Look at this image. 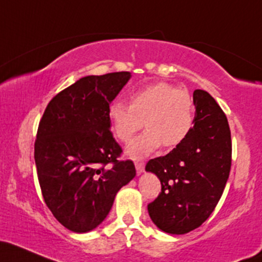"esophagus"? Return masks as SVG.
I'll return each mask as SVG.
<instances>
[{
  "mask_svg": "<svg viewBox=\"0 0 262 262\" xmlns=\"http://www.w3.org/2000/svg\"><path fill=\"white\" fill-rule=\"evenodd\" d=\"M144 166H145L144 162H136V169L138 174H142L143 171H144Z\"/></svg>",
  "mask_w": 262,
  "mask_h": 262,
  "instance_id": "34e87169",
  "label": "esophagus"
}]
</instances>
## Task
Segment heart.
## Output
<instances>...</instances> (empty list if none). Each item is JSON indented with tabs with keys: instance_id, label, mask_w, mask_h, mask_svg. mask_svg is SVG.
I'll use <instances>...</instances> for the list:
<instances>
[{
	"instance_id": "b5f03b06",
	"label": "heart",
	"mask_w": 262,
	"mask_h": 262,
	"mask_svg": "<svg viewBox=\"0 0 262 262\" xmlns=\"http://www.w3.org/2000/svg\"><path fill=\"white\" fill-rule=\"evenodd\" d=\"M108 118L112 130L120 142L128 143L142 128L146 130L129 143L126 154L143 158L159 149L182 144L194 125V104L183 89L159 82L130 94L129 105L122 102L111 103Z\"/></svg>"
}]
</instances>
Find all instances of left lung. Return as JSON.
<instances>
[{
	"mask_svg": "<svg viewBox=\"0 0 262 262\" xmlns=\"http://www.w3.org/2000/svg\"><path fill=\"white\" fill-rule=\"evenodd\" d=\"M191 133L164 157L145 166L159 178L162 192L148 205L149 216L162 231L183 235L199 228L219 203L231 168L228 119L208 92L195 89Z\"/></svg>",
	"mask_w": 262,
	"mask_h": 262,
	"instance_id": "obj_1",
	"label": "left lung"
}]
</instances>
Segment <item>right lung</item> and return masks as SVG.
<instances>
[{
    "instance_id": "obj_1",
    "label": "right lung",
    "mask_w": 262,
    "mask_h": 262,
    "mask_svg": "<svg viewBox=\"0 0 262 262\" xmlns=\"http://www.w3.org/2000/svg\"><path fill=\"white\" fill-rule=\"evenodd\" d=\"M129 72L87 76L48 103L34 143L43 199L73 232H88L107 217L117 192L136 177L132 160L111 133L108 108Z\"/></svg>"
}]
</instances>
